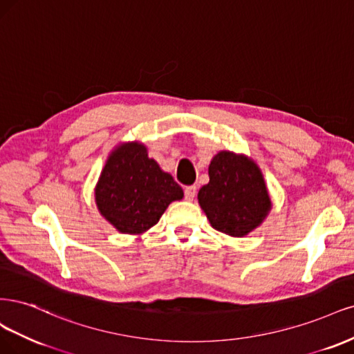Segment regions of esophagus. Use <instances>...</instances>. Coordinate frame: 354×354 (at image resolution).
Wrapping results in <instances>:
<instances>
[{"instance_id":"1","label":"esophagus","mask_w":354,"mask_h":354,"mask_svg":"<svg viewBox=\"0 0 354 354\" xmlns=\"http://www.w3.org/2000/svg\"><path fill=\"white\" fill-rule=\"evenodd\" d=\"M196 194H197V187L191 185V187H187V188H185V198H187L188 201H192L194 197H196Z\"/></svg>"}]
</instances>
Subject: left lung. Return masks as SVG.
<instances>
[{
  "label": "left lung",
  "mask_w": 354,
  "mask_h": 354,
  "mask_svg": "<svg viewBox=\"0 0 354 354\" xmlns=\"http://www.w3.org/2000/svg\"><path fill=\"white\" fill-rule=\"evenodd\" d=\"M209 178L198 191V204L216 231L241 238L263 223L272 200L252 157L222 150L212 158Z\"/></svg>",
  "instance_id": "8db88e82"
}]
</instances>
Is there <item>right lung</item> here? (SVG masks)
Returning a JSON list of instances; mask_svg holds the SVG:
<instances>
[{"mask_svg":"<svg viewBox=\"0 0 354 354\" xmlns=\"http://www.w3.org/2000/svg\"><path fill=\"white\" fill-rule=\"evenodd\" d=\"M100 214L120 234L141 235L184 191L148 157L142 142H120L109 154L94 189Z\"/></svg>","mask_w":354,"mask_h":354,"instance_id":"obj_1","label":"right lung"}]
</instances>
